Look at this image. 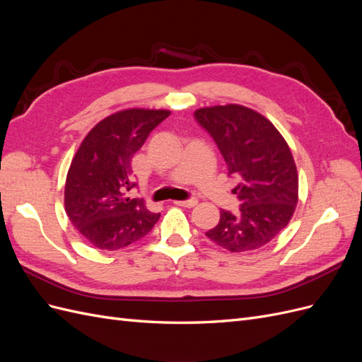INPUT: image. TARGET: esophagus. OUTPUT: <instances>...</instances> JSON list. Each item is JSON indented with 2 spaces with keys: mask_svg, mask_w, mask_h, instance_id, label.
<instances>
[{
  "mask_svg": "<svg viewBox=\"0 0 362 362\" xmlns=\"http://www.w3.org/2000/svg\"><path fill=\"white\" fill-rule=\"evenodd\" d=\"M175 204H177V205H181V206L192 208V206H194V205H198V201H196L194 198H192V199H187V201H177Z\"/></svg>",
  "mask_w": 362,
  "mask_h": 362,
  "instance_id": "esophagus-1",
  "label": "esophagus"
}]
</instances>
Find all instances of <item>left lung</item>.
<instances>
[{"label": "left lung", "instance_id": "left-lung-1", "mask_svg": "<svg viewBox=\"0 0 362 362\" xmlns=\"http://www.w3.org/2000/svg\"><path fill=\"white\" fill-rule=\"evenodd\" d=\"M198 124L223 156L242 206L221 210V221L205 235L229 252L267 245L286 228L298 204L299 178L286 139L269 119L245 105L199 108Z\"/></svg>", "mask_w": 362, "mask_h": 362}]
</instances>
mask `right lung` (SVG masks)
I'll use <instances>...</instances> for the list:
<instances>
[{
    "mask_svg": "<svg viewBox=\"0 0 362 362\" xmlns=\"http://www.w3.org/2000/svg\"><path fill=\"white\" fill-rule=\"evenodd\" d=\"M169 110L128 108L98 122L72 158L64 184L71 223L96 249L117 250L144 238L160 218L144 199L127 196L131 158Z\"/></svg>",
    "mask_w": 362,
    "mask_h": 362,
    "instance_id": "obj_1",
    "label": "right lung"
}]
</instances>
